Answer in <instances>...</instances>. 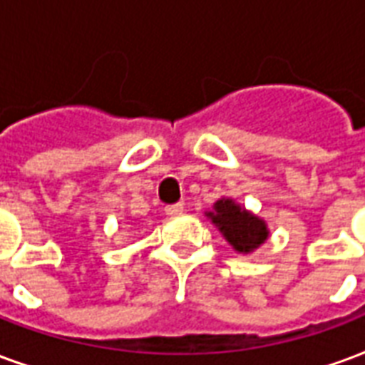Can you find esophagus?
<instances>
[{"label":"esophagus","instance_id":"34e87169","mask_svg":"<svg viewBox=\"0 0 365 365\" xmlns=\"http://www.w3.org/2000/svg\"><path fill=\"white\" fill-rule=\"evenodd\" d=\"M182 212H183L182 203H174L166 207V215H168V217H178V215H182Z\"/></svg>","mask_w":365,"mask_h":365}]
</instances>
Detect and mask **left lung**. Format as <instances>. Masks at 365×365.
Here are the masks:
<instances>
[{
    "label": "left lung",
    "instance_id": "1",
    "mask_svg": "<svg viewBox=\"0 0 365 365\" xmlns=\"http://www.w3.org/2000/svg\"><path fill=\"white\" fill-rule=\"evenodd\" d=\"M224 237L240 253H250L263 244L269 236L263 220L253 217L247 210L240 209L232 199H220L215 203V212H209Z\"/></svg>",
    "mask_w": 365,
    "mask_h": 365
}]
</instances>
